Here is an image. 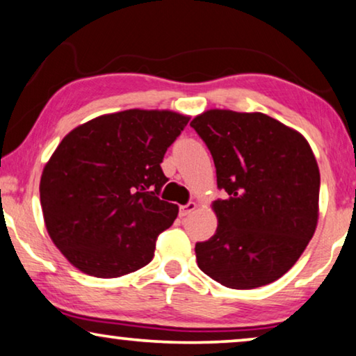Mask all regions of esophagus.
Returning <instances> with one entry per match:
<instances>
[{"instance_id": "esophagus-1", "label": "esophagus", "mask_w": 356, "mask_h": 356, "mask_svg": "<svg viewBox=\"0 0 356 356\" xmlns=\"http://www.w3.org/2000/svg\"><path fill=\"white\" fill-rule=\"evenodd\" d=\"M196 207H197L196 202H189V204H186V206H181V207H179V216L186 217L191 212L196 211Z\"/></svg>"}]
</instances>
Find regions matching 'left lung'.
Wrapping results in <instances>:
<instances>
[{
	"label": "left lung",
	"instance_id": "obj_1",
	"mask_svg": "<svg viewBox=\"0 0 356 356\" xmlns=\"http://www.w3.org/2000/svg\"><path fill=\"white\" fill-rule=\"evenodd\" d=\"M211 150L217 230L196 245L197 266L223 286L251 290L289 272L319 218V167L298 131L259 111L212 108L191 121Z\"/></svg>",
	"mask_w": 356,
	"mask_h": 356
}]
</instances>
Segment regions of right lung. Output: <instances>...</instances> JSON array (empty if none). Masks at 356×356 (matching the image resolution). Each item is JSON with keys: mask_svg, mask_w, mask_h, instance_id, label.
I'll list each match as a JSON object with an SVG mask.
<instances>
[{"mask_svg": "<svg viewBox=\"0 0 356 356\" xmlns=\"http://www.w3.org/2000/svg\"><path fill=\"white\" fill-rule=\"evenodd\" d=\"M189 116L131 108L67 133L45 163L40 204L48 235L76 269L115 279L147 266L177 204L159 199L160 163Z\"/></svg>", "mask_w": 356, "mask_h": 356, "instance_id": "1", "label": "right lung"}]
</instances>
